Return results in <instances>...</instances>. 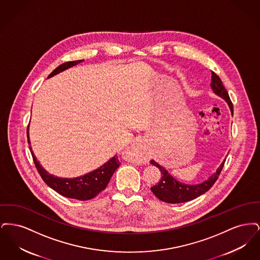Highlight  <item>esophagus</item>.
I'll return each mask as SVG.
<instances>
[{
	"instance_id": "esophagus-1",
	"label": "esophagus",
	"mask_w": 260,
	"mask_h": 260,
	"mask_svg": "<svg viewBox=\"0 0 260 260\" xmlns=\"http://www.w3.org/2000/svg\"><path fill=\"white\" fill-rule=\"evenodd\" d=\"M139 150H140V146H139V144H138L137 142L133 143V144L128 147V151H132V152H135V153H138ZM137 159H138V158H136V160H137Z\"/></svg>"
}]
</instances>
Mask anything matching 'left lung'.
Wrapping results in <instances>:
<instances>
[{"mask_svg": "<svg viewBox=\"0 0 260 260\" xmlns=\"http://www.w3.org/2000/svg\"><path fill=\"white\" fill-rule=\"evenodd\" d=\"M210 87L216 95L222 98L227 102L231 113L233 114V104L230 100L229 94L226 88L223 86L220 78L214 72L211 73ZM150 162L155 167H157L161 173V180L159 181V183L151 187V190L154 193V195L162 202L170 203V204H178V203H185L193 199H196L199 196L203 195L204 193H206L208 190H210L211 186L215 183V181L217 180L219 174L221 173L225 160L221 162V165L216 170V172L212 175H210L206 181L195 185L185 184L176 180L165 168H162L154 160H151Z\"/></svg>", "mask_w": 260, "mask_h": 260, "instance_id": "obj_1", "label": "left lung"}]
</instances>
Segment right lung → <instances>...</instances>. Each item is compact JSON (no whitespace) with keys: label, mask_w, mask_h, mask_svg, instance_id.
Instances as JSON below:
<instances>
[{"label":"right lung","mask_w":260,"mask_h":260,"mask_svg":"<svg viewBox=\"0 0 260 260\" xmlns=\"http://www.w3.org/2000/svg\"><path fill=\"white\" fill-rule=\"evenodd\" d=\"M84 60H76V61H68L59 65L57 68H55L48 78H50L54 75L58 74L62 71L75 66ZM29 128H27V139L28 144L30 145V139H29ZM33 161L35 162V166L37 168V171L40 173L43 180L46 182V184L50 186L51 189L56 191L58 194H60L67 198L76 199L80 201H87L90 199L94 198L96 195H99L101 191H103L107 184L109 183L111 179L113 173L119 168L121 162L118 159V156L115 155L107 162L102 165L100 168L92 171L91 173H87L85 175L75 177V178H62L57 177L52 174L48 173L37 161V158L35 157L31 146L29 147Z\"/></svg>","instance_id":"obj_1"}]
</instances>
